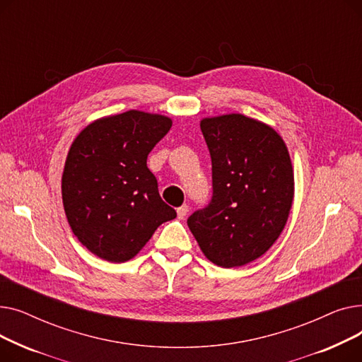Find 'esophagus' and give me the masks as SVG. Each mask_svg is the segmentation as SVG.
Instances as JSON below:
<instances>
[{"instance_id": "34e87169", "label": "esophagus", "mask_w": 362, "mask_h": 362, "mask_svg": "<svg viewBox=\"0 0 362 362\" xmlns=\"http://www.w3.org/2000/svg\"><path fill=\"white\" fill-rule=\"evenodd\" d=\"M176 213H177V217L182 220V218H185L186 217V214L189 213V208H187V205H182V206H179L177 210H176Z\"/></svg>"}]
</instances>
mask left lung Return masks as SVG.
I'll list each match as a JSON object with an SVG mask.
<instances>
[{
	"instance_id": "obj_1",
	"label": "left lung",
	"mask_w": 362,
	"mask_h": 362,
	"mask_svg": "<svg viewBox=\"0 0 362 362\" xmlns=\"http://www.w3.org/2000/svg\"><path fill=\"white\" fill-rule=\"evenodd\" d=\"M213 165V197L187 218L204 255L218 267L270 250L288 221L293 170L279 133L242 114L201 120Z\"/></svg>"
}]
</instances>
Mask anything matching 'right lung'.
Instances as JSON below:
<instances>
[{"mask_svg": "<svg viewBox=\"0 0 362 362\" xmlns=\"http://www.w3.org/2000/svg\"><path fill=\"white\" fill-rule=\"evenodd\" d=\"M170 127L165 116L130 110L95 120L73 141L62 179L63 205L74 236L92 254L124 262L160 224L176 218L146 167Z\"/></svg>", "mask_w": 362, "mask_h": 362, "instance_id": "right-lung-1", "label": "right lung"}]
</instances>
